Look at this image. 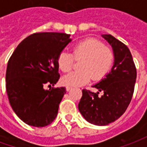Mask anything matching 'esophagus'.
<instances>
[{"mask_svg": "<svg viewBox=\"0 0 147 147\" xmlns=\"http://www.w3.org/2000/svg\"><path fill=\"white\" fill-rule=\"evenodd\" d=\"M72 89V87L71 86H66V90H67V91H69V90H71Z\"/></svg>", "mask_w": 147, "mask_h": 147, "instance_id": "esophagus-1", "label": "esophagus"}]
</instances>
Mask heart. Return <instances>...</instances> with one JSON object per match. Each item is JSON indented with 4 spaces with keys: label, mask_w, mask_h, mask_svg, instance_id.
<instances>
[{
    "label": "heart",
    "mask_w": 147,
    "mask_h": 147,
    "mask_svg": "<svg viewBox=\"0 0 147 147\" xmlns=\"http://www.w3.org/2000/svg\"><path fill=\"white\" fill-rule=\"evenodd\" d=\"M83 60L80 64V71L70 72L62 77L61 82L67 86H79L94 80H100L109 72L113 64V50L105 46L101 41L87 38L77 42L72 47V54L62 51L58 55V67L67 72L73 67L74 59Z\"/></svg>",
    "instance_id": "b5f03b06"
}]
</instances>
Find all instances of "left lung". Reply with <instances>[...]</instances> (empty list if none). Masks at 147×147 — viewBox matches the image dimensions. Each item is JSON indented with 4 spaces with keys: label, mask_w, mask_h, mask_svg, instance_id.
Returning <instances> with one entry per match:
<instances>
[{
    "label": "left lung",
    "mask_w": 147,
    "mask_h": 147,
    "mask_svg": "<svg viewBox=\"0 0 147 147\" xmlns=\"http://www.w3.org/2000/svg\"><path fill=\"white\" fill-rule=\"evenodd\" d=\"M102 37L113 47V66L104 79L93 86L98 92L83 90L78 105L83 117L89 123L98 126L108 125L124 113L132 98L137 76L127 46L111 34H103ZM102 91V95L99 96Z\"/></svg>",
    "instance_id": "left-lung-1"
}]
</instances>
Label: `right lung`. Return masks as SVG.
<instances>
[{
    "label": "right lung",
    "mask_w": 147,
    "mask_h": 147,
    "mask_svg": "<svg viewBox=\"0 0 147 147\" xmlns=\"http://www.w3.org/2000/svg\"><path fill=\"white\" fill-rule=\"evenodd\" d=\"M69 38L64 33H34L19 44L8 61L6 91L9 103L28 125L47 126L57 117L66 93L65 87H53L60 79L57 61L71 41ZM47 85L51 88L45 90Z\"/></svg>",
    "instance_id": "right-lung-1"
}]
</instances>
